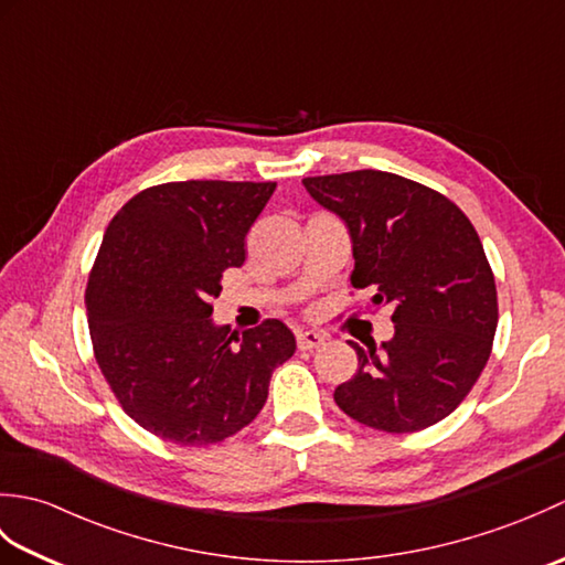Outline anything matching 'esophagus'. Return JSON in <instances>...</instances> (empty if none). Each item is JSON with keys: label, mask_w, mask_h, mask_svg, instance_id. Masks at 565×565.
Listing matches in <instances>:
<instances>
[{"label": "esophagus", "mask_w": 565, "mask_h": 565, "mask_svg": "<svg viewBox=\"0 0 565 565\" xmlns=\"http://www.w3.org/2000/svg\"><path fill=\"white\" fill-rule=\"evenodd\" d=\"M296 344L301 352H313L320 344H326V334L313 332V330H301L296 332Z\"/></svg>", "instance_id": "obj_1"}]
</instances>
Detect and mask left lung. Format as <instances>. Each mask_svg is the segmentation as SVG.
Masks as SVG:
<instances>
[{"instance_id": "obj_1", "label": "left lung", "mask_w": 565, "mask_h": 565, "mask_svg": "<svg viewBox=\"0 0 565 565\" xmlns=\"http://www.w3.org/2000/svg\"><path fill=\"white\" fill-rule=\"evenodd\" d=\"M320 206L350 227L354 289L388 306L393 340L350 342L356 374L334 403L381 431H419L451 415L493 352L495 276L466 213L439 191L401 174L356 170L306 177Z\"/></svg>"}]
</instances>
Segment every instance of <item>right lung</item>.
Instances as JSON below:
<instances>
[{
    "label": "right lung",
    "mask_w": 565,
    "mask_h": 565,
    "mask_svg": "<svg viewBox=\"0 0 565 565\" xmlns=\"http://www.w3.org/2000/svg\"><path fill=\"white\" fill-rule=\"evenodd\" d=\"M276 182H167L118 211L89 271L94 359L130 419L179 447L233 437L262 411L296 340L281 320L239 338L211 322L223 274Z\"/></svg>",
    "instance_id": "1"
}]
</instances>
